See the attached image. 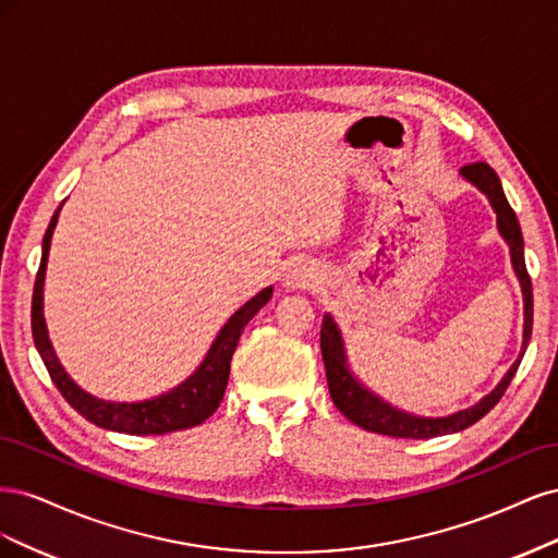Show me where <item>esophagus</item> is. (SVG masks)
I'll use <instances>...</instances> for the list:
<instances>
[{
  "instance_id": "obj_1",
  "label": "esophagus",
  "mask_w": 558,
  "mask_h": 558,
  "mask_svg": "<svg viewBox=\"0 0 558 558\" xmlns=\"http://www.w3.org/2000/svg\"><path fill=\"white\" fill-rule=\"evenodd\" d=\"M316 279V269L310 263H302L295 260L289 267H286L283 272V286H289V289H307Z\"/></svg>"
}]
</instances>
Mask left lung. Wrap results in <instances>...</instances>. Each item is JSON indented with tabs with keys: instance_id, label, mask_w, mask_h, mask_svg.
Returning a JSON list of instances; mask_svg holds the SVG:
<instances>
[{
	"instance_id": "8db88e82",
	"label": "left lung",
	"mask_w": 558,
	"mask_h": 558,
	"mask_svg": "<svg viewBox=\"0 0 558 558\" xmlns=\"http://www.w3.org/2000/svg\"><path fill=\"white\" fill-rule=\"evenodd\" d=\"M461 177L465 181H470L472 185H477V189L488 197V202H492V207L498 216V230L502 234V240L510 246L512 267H514V275L521 283V293H523L521 353H519V359L512 363V367L508 369V375H505L494 391L484 396L477 404H472V408L449 414V416H437V418L416 416V414L393 408L391 402H386L379 396H375L373 391H367V388L356 377H353V373L349 369V363H347V351H344V340L340 335V328H337L332 316L326 314L324 324H320V353H324L330 398L335 402V408L340 410L351 421V424H356L369 433L391 435V437H410V440H428V437L459 433L472 424H477L484 414H488L496 408V402L502 398V393L508 391V386H510L512 377L517 375V367L531 342L533 289H531L526 260H523V238H521L517 214L510 207L508 197H505V193H502L498 174L486 162L463 165Z\"/></svg>"
}]
</instances>
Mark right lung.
<instances>
[{"mask_svg": "<svg viewBox=\"0 0 558 558\" xmlns=\"http://www.w3.org/2000/svg\"><path fill=\"white\" fill-rule=\"evenodd\" d=\"M60 209L62 205L56 209L44 234L41 265L35 279V293H32V335H35L39 356L48 369L50 379L58 386V391L81 416H86L90 424L116 433L162 435L199 426L202 421H207L218 410V404H221L230 377L232 353L238 349V342L248 320L260 312V307L267 305L269 298H272V286H267L258 295H253L244 307H240L228 318V324L216 335L205 361L199 363V367L189 379L181 381L172 391L142 402H111L95 398L88 391H83V388L64 373V367L60 365L53 351V344L48 340L44 320V277L50 238H53Z\"/></svg>", "mask_w": 558, "mask_h": 558, "instance_id": "1", "label": "right lung"}]
</instances>
